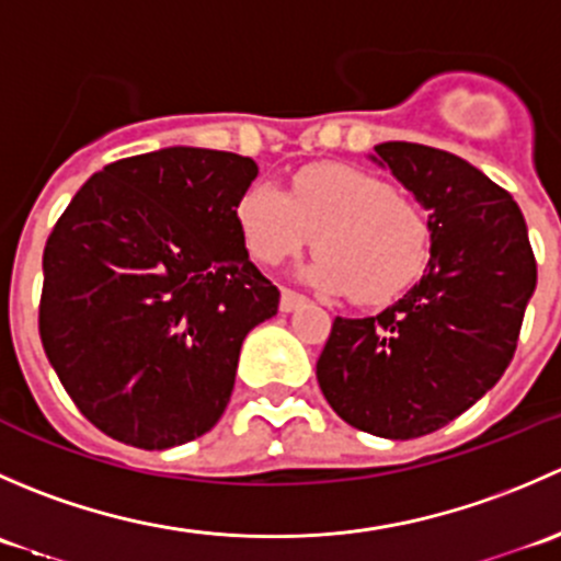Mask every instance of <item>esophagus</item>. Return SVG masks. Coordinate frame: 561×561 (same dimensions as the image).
Masks as SVG:
<instances>
[{
    "label": "esophagus",
    "mask_w": 561,
    "mask_h": 561,
    "mask_svg": "<svg viewBox=\"0 0 561 561\" xmlns=\"http://www.w3.org/2000/svg\"><path fill=\"white\" fill-rule=\"evenodd\" d=\"M301 304H307V296H301V293L290 290V287H282V298H279V307L282 312H293V309H298Z\"/></svg>",
    "instance_id": "1"
}]
</instances>
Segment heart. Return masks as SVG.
I'll list each match as a JSON object with an SVG mask.
<instances>
[{"mask_svg": "<svg viewBox=\"0 0 561 561\" xmlns=\"http://www.w3.org/2000/svg\"><path fill=\"white\" fill-rule=\"evenodd\" d=\"M236 222L254 260L276 265L314 241L307 279L358 304H388L410 290L432 257V222L386 179L350 165H309L290 192L254 181L236 203Z\"/></svg>", "mask_w": 561, "mask_h": 561, "instance_id": "b5f03b06", "label": "heart"}]
</instances>
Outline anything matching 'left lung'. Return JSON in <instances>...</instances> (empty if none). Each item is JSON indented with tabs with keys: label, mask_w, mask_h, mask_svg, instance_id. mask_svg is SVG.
<instances>
[{
	"label": "left lung",
	"mask_w": 561,
	"mask_h": 561,
	"mask_svg": "<svg viewBox=\"0 0 561 561\" xmlns=\"http://www.w3.org/2000/svg\"><path fill=\"white\" fill-rule=\"evenodd\" d=\"M432 222L426 274L375 317H336L317 382L339 417L386 439L432 434L496 386L516 353L537 263L511 192L450 151L375 146Z\"/></svg>",
	"instance_id": "obj_1"
}]
</instances>
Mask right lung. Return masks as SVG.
<instances>
[{
    "instance_id": "obj_1",
    "label": "right lung",
    "mask_w": 561,
    "mask_h": 561,
    "mask_svg": "<svg viewBox=\"0 0 561 561\" xmlns=\"http://www.w3.org/2000/svg\"><path fill=\"white\" fill-rule=\"evenodd\" d=\"M254 175L233 151L127 157L94 173L50 230L39 339L107 437L165 450L222 417L247 333L279 309L236 222Z\"/></svg>"
}]
</instances>
